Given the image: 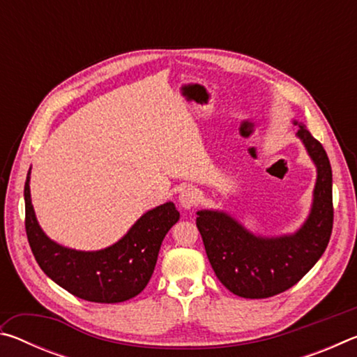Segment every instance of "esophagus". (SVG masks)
I'll return each instance as SVG.
<instances>
[{"instance_id": "obj_1", "label": "esophagus", "mask_w": 357, "mask_h": 357, "mask_svg": "<svg viewBox=\"0 0 357 357\" xmlns=\"http://www.w3.org/2000/svg\"><path fill=\"white\" fill-rule=\"evenodd\" d=\"M200 200V195H198V192L195 189H184L183 192L179 193V204L183 206L184 209H190L195 206V204Z\"/></svg>"}]
</instances>
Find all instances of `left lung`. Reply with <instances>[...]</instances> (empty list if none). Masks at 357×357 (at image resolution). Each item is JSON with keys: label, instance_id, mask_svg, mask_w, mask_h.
<instances>
[{"label": "left lung", "instance_id": "obj_1", "mask_svg": "<svg viewBox=\"0 0 357 357\" xmlns=\"http://www.w3.org/2000/svg\"><path fill=\"white\" fill-rule=\"evenodd\" d=\"M298 137L317 167L310 214L298 231L258 236L223 211L197 213V227L217 279L233 294L264 299L287 291L315 266L328 247L334 223L332 170L328 154L304 124Z\"/></svg>", "mask_w": 357, "mask_h": 357}]
</instances>
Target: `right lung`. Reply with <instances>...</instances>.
I'll list each match as a JSON object with an SVG mask.
<instances>
[{
	"label": "right lung",
	"mask_w": 357,
	"mask_h": 357,
	"mask_svg": "<svg viewBox=\"0 0 357 357\" xmlns=\"http://www.w3.org/2000/svg\"><path fill=\"white\" fill-rule=\"evenodd\" d=\"M25 183V228L36 261L50 279L77 298L116 304L140 294L154 273L162 241L179 213L172 202L144 213L118 243L83 252L59 245L42 231Z\"/></svg>",
	"instance_id": "1"
}]
</instances>
